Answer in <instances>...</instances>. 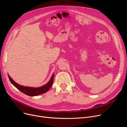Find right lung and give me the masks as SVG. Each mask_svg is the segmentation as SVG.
Segmentation results:
<instances>
[{"instance_id":"obj_1","label":"right lung","mask_w":127,"mask_h":127,"mask_svg":"<svg viewBox=\"0 0 127 127\" xmlns=\"http://www.w3.org/2000/svg\"><path fill=\"white\" fill-rule=\"evenodd\" d=\"M8 77L10 82H11V84L13 86H14L21 92L29 96H36L43 94V93L47 92L49 89H50V88L51 87L53 84L54 74L52 75L50 81H49L46 85L39 88H32L29 87H24L23 86L20 85L15 81H14L9 75Z\"/></svg>"}]
</instances>
